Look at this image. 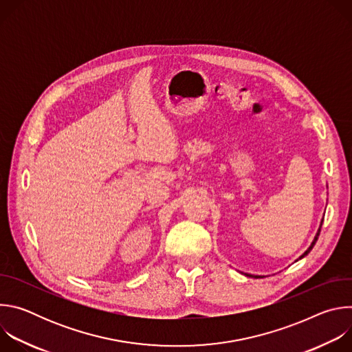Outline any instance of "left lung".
I'll return each instance as SVG.
<instances>
[{
  "label": "left lung",
  "mask_w": 352,
  "mask_h": 352,
  "mask_svg": "<svg viewBox=\"0 0 352 352\" xmlns=\"http://www.w3.org/2000/svg\"><path fill=\"white\" fill-rule=\"evenodd\" d=\"M322 224H323V220L320 221V226H319V230H318V232H316V235H315V238H314V241H312V243H311V246L305 250V252L299 256V259H302V258H305L311 250H312V248L315 246V243H316V241H318V238H319V234H320V228H322ZM245 276H250V277H255V278H261V276H252V274H245Z\"/></svg>",
  "instance_id": "left-lung-1"
}]
</instances>
